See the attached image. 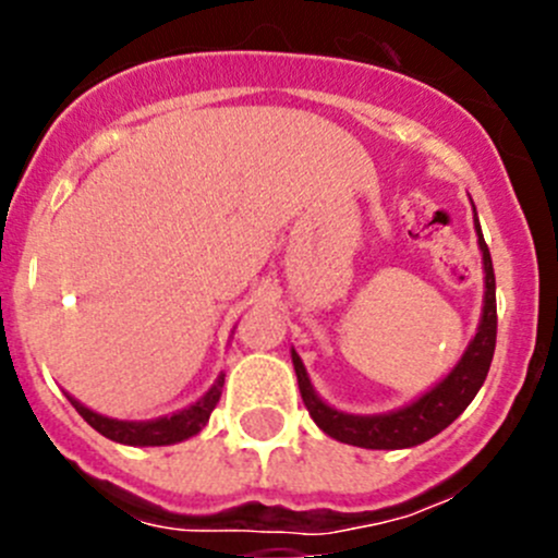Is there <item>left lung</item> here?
Wrapping results in <instances>:
<instances>
[{
    "label": "left lung",
    "mask_w": 558,
    "mask_h": 558,
    "mask_svg": "<svg viewBox=\"0 0 558 558\" xmlns=\"http://www.w3.org/2000/svg\"><path fill=\"white\" fill-rule=\"evenodd\" d=\"M477 238H481L477 243H481L483 269H486V302H483L481 329H477L475 340L470 342V348H466V353L461 356V362L453 367V373L448 375L442 384L432 388L429 393L415 399L413 404L386 415L340 413V410L320 402L318 393L313 391L311 380H307L305 364L300 362L296 353H291L296 380H300L302 402H305L311 418L326 432V435L335 437V440L340 442H348V446L373 448V451L410 448L418 446V442H426L429 437L440 435L448 424H453V421L464 413L466 404L475 399L483 380H486L488 367H492L494 345H497V283H494L492 253H488L481 227H477Z\"/></svg>",
    "instance_id": "left-lung-1"
}]
</instances>
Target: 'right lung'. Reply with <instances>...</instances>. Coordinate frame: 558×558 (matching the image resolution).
<instances>
[{"label":"right lung","mask_w":558,"mask_h":558,"mask_svg":"<svg viewBox=\"0 0 558 558\" xmlns=\"http://www.w3.org/2000/svg\"><path fill=\"white\" fill-rule=\"evenodd\" d=\"M221 386L223 378H218V384L205 393L196 404H191L189 410H180V413L170 415V418L159 421H145V424H132V421H116L105 418V415L94 413V410L83 408L81 402L70 397V402L75 404L77 413L99 432L107 440L123 442V446H172V442L189 440L194 437L202 426L210 421V413L216 410L218 399H221Z\"/></svg>","instance_id":"add662e5"}]
</instances>
